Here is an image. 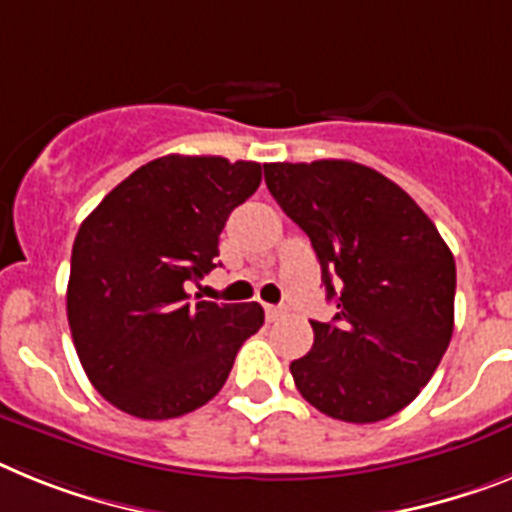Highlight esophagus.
<instances>
[{
  "mask_svg": "<svg viewBox=\"0 0 512 512\" xmlns=\"http://www.w3.org/2000/svg\"><path fill=\"white\" fill-rule=\"evenodd\" d=\"M287 316V308L282 305H266V318L269 321H277V318H285Z\"/></svg>",
  "mask_w": 512,
  "mask_h": 512,
  "instance_id": "obj_1",
  "label": "esophagus"
}]
</instances>
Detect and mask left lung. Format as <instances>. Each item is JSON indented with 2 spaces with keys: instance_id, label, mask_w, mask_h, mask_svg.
Returning <instances> with one entry per match:
<instances>
[{
  "instance_id": "left-lung-1",
  "label": "left lung",
  "mask_w": 512,
  "mask_h": 512,
  "mask_svg": "<svg viewBox=\"0 0 512 512\" xmlns=\"http://www.w3.org/2000/svg\"><path fill=\"white\" fill-rule=\"evenodd\" d=\"M266 186L321 261L331 323L290 365L318 412L368 425L401 412L453 334L456 261L412 196L352 160L266 163Z\"/></svg>"
}]
</instances>
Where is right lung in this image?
<instances>
[{
	"label": "right lung",
	"instance_id": "obj_1",
	"mask_svg": "<svg viewBox=\"0 0 512 512\" xmlns=\"http://www.w3.org/2000/svg\"><path fill=\"white\" fill-rule=\"evenodd\" d=\"M261 183V165L165 155L134 170L87 214L72 246L67 318L95 391L139 419H173L225 386L259 303L191 300L220 256L227 217Z\"/></svg>",
	"mask_w": 512,
	"mask_h": 512
}]
</instances>
